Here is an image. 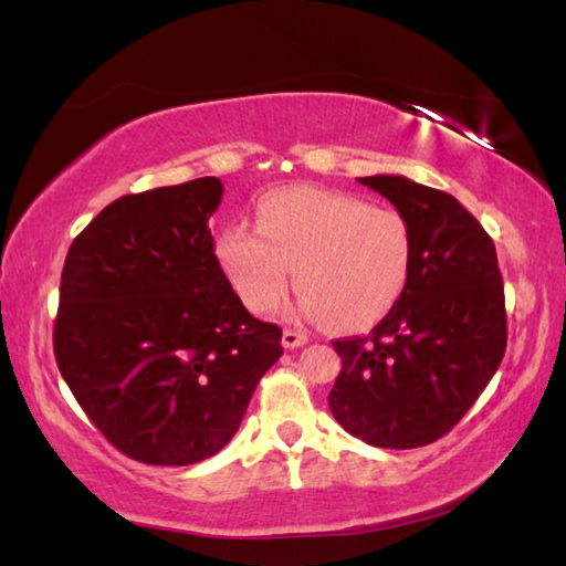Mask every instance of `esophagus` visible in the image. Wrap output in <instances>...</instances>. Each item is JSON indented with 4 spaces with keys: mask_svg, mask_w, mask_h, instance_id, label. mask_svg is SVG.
I'll list each match as a JSON object with an SVG mask.
<instances>
[{
    "mask_svg": "<svg viewBox=\"0 0 566 566\" xmlns=\"http://www.w3.org/2000/svg\"><path fill=\"white\" fill-rule=\"evenodd\" d=\"M308 343V338L304 333H298V331H292V328H286L284 333H282V345L286 347V350H294V347H302V345H306Z\"/></svg>",
    "mask_w": 566,
    "mask_h": 566,
    "instance_id": "34e87169",
    "label": "esophagus"
}]
</instances>
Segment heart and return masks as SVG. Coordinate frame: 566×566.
<instances>
[{
	"label": "heart",
	"instance_id": "heart-1",
	"mask_svg": "<svg viewBox=\"0 0 566 566\" xmlns=\"http://www.w3.org/2000/svg\"><path fill=\"white\" fill-rule=\"evenodd\" d=\"M255 226H226L216 258L252 314H268L290 292L292 268L302 290L296 311L343 331L384 318L399 302L413 262V231L394 207L318 187L262 195Z\"/></svg>",
	"mask_w": 566,
	"mask_h": 566
}]
</instances>
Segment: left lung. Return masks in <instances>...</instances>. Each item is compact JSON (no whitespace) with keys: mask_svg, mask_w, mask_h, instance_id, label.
Instances as JSON below:
<instances>
[{"mask_svg":"<svg viewBox=\"0 0 566 566\" xmlns=\"http://www.w3.org/2000/svg\"><path fill=\"white\" fill-rule=\"evenodd\" d=\"M359 182L411 223L413 262L401 298L375 331L333 343L343 369L328 406L367 444L423 448L460 423L506 353L496 248L448 191L401 175Z\"/></svg>","mask_w":566,"mask_h":566,"instance_id":"1","label":"left lung"}]
</instances>
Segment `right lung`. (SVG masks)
Instances as JSON below:
<instances>
[{
  "mask_svg": "<svg viewBox=\"0 0 566 566\" xmlns=\"http://www.w3.org/2000/svg\"><path fill=\"white\" fill-rule=\"evenodd\" d=\"M221 197L216 177L126 195L67 250L57 369L102 436L143 464L219 452L282 355V328L250 314L213 252Z\"/></svg>",
  "mask_w": 566,
  "mask_h": 566,
  "instance_id": "obj_1",
  "label": "right lung"
}]
</instances>
